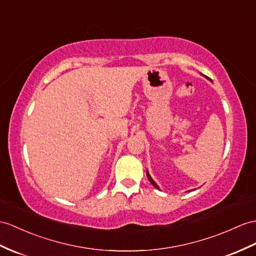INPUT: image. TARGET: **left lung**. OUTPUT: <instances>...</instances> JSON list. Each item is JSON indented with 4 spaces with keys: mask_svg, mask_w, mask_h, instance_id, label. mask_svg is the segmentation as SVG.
I'll return each mask as SVG.
<instances>
[{
    "mask_svg": "<svg viewBox=\"0 0 256 256\" xmlns=\"http://www.w3.org/2000/svg\"><path fill=\"white\" fill-rule=\"evenodd\" d=\"M206 78H208V77H206ZM146 176H148V179L150 180V182H151V184H153V186H155V188H156V189H160V188H158V184H155V182H153V180H152L151 176H150V175H148V172H146Z\"/></svg>",
    "mask_w": 256,
    "mask_h": 256,
    "instance_id": "1",
    "label": "left lung"
}]
</instances>
